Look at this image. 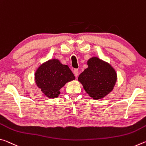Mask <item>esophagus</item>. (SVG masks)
<instances>
[{
  "mask_svg": "<svg viewBox=\"0 0 146 146\" xmlns=\"http://www.w3.org/2000/svg\"><path fill=\"white\" fill-rule=\"evenodd\" d=\"M73 73H74V75L75 76H78V70L77 69H75V70H73Z\"/></svg>",
  "mask_w": 146,
  "mask_h": 146,
  "instance_id": "34e87169",
  "label": "esophagus"
}]
</instances>
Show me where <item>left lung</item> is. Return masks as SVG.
<instances>
[{
    "label": "left lung",
    "mask_w": 146,
    "mask_h": 146,
    "mask_svg": "<svg viewBox=\"0 0 146 146\" xmlns=\"http://www.w3.org/2000/svg\"><path fill=\"white\" fill-rule=\"evenodd\" d=\"M88 65L78 80L93 99L102 98L114 88L117 77L116 71L110 64L98 57L91 58Z\"/></svg>",
    "instance_id": "left-lung-1"
}]
</instances>
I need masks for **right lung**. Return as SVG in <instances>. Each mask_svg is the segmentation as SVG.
I'll return each instance as SVG.
<instances>
[{
    "label": "right lung",
    "instance_id": "1",
    "mask_svg": "<svg viewBox=\"0 0 146 146\" xmlns=\"http://www.w3.org/2000/svg\"><path fill=\"white\" fill-rule=\"evenodd\" d=\"M36 86L47 97L54 98L60 94V90L75 77L67 65L57 59H52L39 66L35 74Z\"/></svg>",
    "mask_w": 146,
    "mask_h": 146
}]
</instances>
